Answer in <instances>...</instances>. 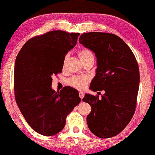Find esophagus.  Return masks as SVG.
<instances>
[{
    "instance_id": "1",
    "label": "esophagus",
    "mask_w": 155,
    "mask_h": 155,
    "mask_svg": "<svg viewBox=\"0 0 155 155\" xmlns=\"http://www.w3.org/2000/svg\"><path fill=\"white\" fill-rule=\"evenodd\" d=\"M84 93L83 92H82V91H80V92L79 93V96H80V98H81V99L82 100V98H83V97H84Z\"/></svg>"
}]
</instances>
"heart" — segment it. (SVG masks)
<instances>
[{"instance_id": "b5f03b06", "label": "heart", "mask_w": 155, "mask_h": 155, "mask_svg": "<svg viewBox=\"0 0 155 155\" xmlns=\"http://www.w3.org/2000/svg\"><path fill=\"white\" fill-rule=\"evenodd\" d=\"M78 56H79L80 60L82 62H84L89 58L94 57L92 53L87 49H81L78 51ZM89 82L88 78L84 76H75L68 80V84L73 87L78 89H84L87 83Z\"/></svg>"}]
</instances>
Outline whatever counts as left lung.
<instances>
[{
  "instance_id": "8db88e82",
  "label": "left lung",
  "mask_w": 155,
  "mask_h": 155,
  "mask_svg": "<svg viewBox=\"0 0 155 155\" xmlns=\"http://www.w3.org/2000/svg\"><path fill=\"white\" fill-rule=\"evenodd\" d=\"M79 42L96 57V73L89 89L105 91L101 99L90 94L82 98L91 107L87 125L98 137H113L127 126L135 112L140 82L138 63L129 47L116 35L85 33Z\"/></svg>"
}]
</instances>
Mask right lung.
<instances>
[{
  "instance_id": "obj_1",
  "label": "right lung",
  "mask_w": 155,
  "mask_h": 155,
  "mask_svg": "<svg viewBox=\"0 0 155 155\" xmlns=\"http://www.w3.org/2000/svg\"><path fill=\"white\" fill-rule=\"evenodd\" d=\"M80 33L52 31L28 40L18 53L14 86L17 104L32 129L55 135L64 129L67 115L80 104L78 91L51 88L54 74L61 73L65 56L76 45Z\"/></svg>"
}]
</instances>
